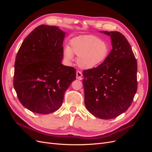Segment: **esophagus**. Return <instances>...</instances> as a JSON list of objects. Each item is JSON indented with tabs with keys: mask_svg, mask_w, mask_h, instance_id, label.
I'll list each match as a JSON object with an SVG mask.
<instances>
[{
	"mask_svg": "<svg viewBox=\"0 0 152 152\" xmlns=\"http://www.w3.org/2000/svg\"><path fill=\"white\" fill-rule=\"evenodd\" d=\"M82 73L80 72H79V71H77L76 72V77H77V79H79V80H81L82 79Z\"/></svg>",
	"mask_w": 152,
	"mask_h": 152,
	"instance_id": "1",
	"label": "esophagus"
}]
</instances>
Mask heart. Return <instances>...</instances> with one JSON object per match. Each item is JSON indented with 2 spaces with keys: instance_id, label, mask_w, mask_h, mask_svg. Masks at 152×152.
Instances as JSON below:
<instances>
[{
  "instance_id": "obj_1",
  "label": "heart",
  "mask_w": 152,
  "mask_h": 152,
  "mask_svg": "<svg viewBox=\"0 0 152 152\" xmlns=\"http://www.w3.org/2000/svg\"><path fill=\"white\" fill-rule=\"evenodd\" d=\"M70 47L64 50V57L72 61L73 54L77 56V64L84 70H90L102 64L108 56L110 47L107 41L95 35H80L70 41Z\"/></svg>"
}]
</instances>
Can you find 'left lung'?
I'll return each mask as SVG.
<instances>
[{
	"instance_id": "obj_1",
	"label": "left lung",
	"mask_w": 152,
	"mask_h": 152,
	"mask_svg": "<svg viewBox=\"0 0 152 152\" xmlns=\"http://www.w3.org/2000/svg\"><path fill=\"white\" fill-rule=\"evenodd\" d=\"M99 32L110 36L112 49L102 64L83 71L84 103L94 116L111 119L125 112L134 99L137 61L124 35L118 31Z\"/></svg>"
}]
</instances>
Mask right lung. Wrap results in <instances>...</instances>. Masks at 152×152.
<instances>
[{
    "label": "right lung",
    "instance_id": "right-lung-1",
    "mask_svg": "<svg viewBox=\"0 0 152 152\" xmlns=\"http://www.w3.org/2000/svg\"><path fill=\"white\" fill-rule=\"evenodd\" d=\"M65 34L58 26L40 25L26 37L17 53L14 87L20 103L32 112L56 111L76 79L75 69L61 64Z\"/></svg>",
    "mask_w": 152,
    "mask_h": 152
}]
</instances>
